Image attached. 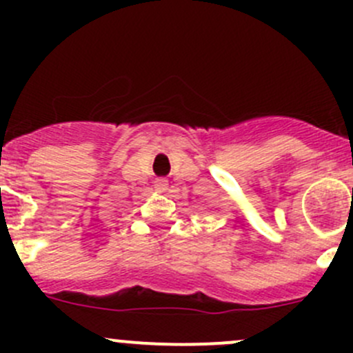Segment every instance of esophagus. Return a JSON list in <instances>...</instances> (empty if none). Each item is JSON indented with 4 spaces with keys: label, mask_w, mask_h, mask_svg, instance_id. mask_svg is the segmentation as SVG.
I'll use <instances>...</instances> for the list:
<instances>
[{
    "label": "esophagus",
    "mask_w": 353,
    "mask_h": 353,
    "mask_svg": "<svg viewBox=\"0 0 353 353\" xmlns=\"http://www.w3.org/2000/svg\"><path fill=\"white\" fill-rule=\"evenodd\" d=\"M155 190L159 191V193H165V191L169 190V181H167L165 177H159V179L155 181Z\"/></svg>",
    "instance_id": "1"
}]
</instances>
